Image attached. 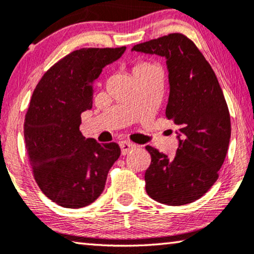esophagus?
<instances>
[{
	"label": "esophagus",
	"instance_id": "esophagus-1",
	"mask_svg": "<svg viewBox=\"0 0 254 254\" xmlns=\"http://www.w3.org/2000/svg\"><path fill=\"white\" fill-rule=\"evenodd\" d=\"M119 145L121 148V152H123V155H126L129 152L130 150H133V149L136 147L134 143H131L129 141H120L119 142Z\"/></svg>",
	"mask_w": 254,
	"mask_h": 254
}]
</instances>
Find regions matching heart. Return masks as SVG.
<instances>
[{"mask_svg":"<svg viewBox=\"0 0 254 254\" xmlns=\"http://www.w3.org/2000/svg\"><path fill=\"white\" fill-rule=\"evenodd\" d=\"M150 67H154L151 64H149V62H137L136 64H135L134 67V72L135 71H138V70H143V69H147V68H150Z\"/></svg>","mask_w":254,"mask_h":254,"instance_id":"obj_1","label":"heart"}]
</instances>
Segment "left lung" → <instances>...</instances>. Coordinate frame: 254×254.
Wrapping results in <instances>:
<instances>
[{"label":"left lung","instance_id":"left-lung-1","mask_svg":"<svg viewBox=\"0 0 254 254\" xmlns=\"http://www.w3.org/2000/svg\"><path fill=\"white\" fill-rule=\"evenodd\" d=\"M133 51L166 59L170 95L165 116L178 127L175 157L147 145L148 195L169 206L200 199L218 178L231 135L229 109L216 75L192 40L182 33L137 44Z\"/></svg>","mask_w":254,"mask_h":254}]
</instances>
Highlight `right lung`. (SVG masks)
Instances as JSON below:
<instances>
[{
    "instance_id": "obj_1",
    "label": "right lung",
    "mask_w": 254,
    "mask_h": 254,
    "mask_svg": "<svg viewBox=\"0 0 254 254\" xmlns=\"http://www.w3.org/2000/svg\"><path fill=\"white\" fill-rule=\"evenodd\" d=\"M126 47L81 48L48 69L34 89L24 123L33 177L48 199L64 208L92 203L121 154L114 142L98 143L79 131L92 107V83Z\"/></svg>"
}]
</instances>
